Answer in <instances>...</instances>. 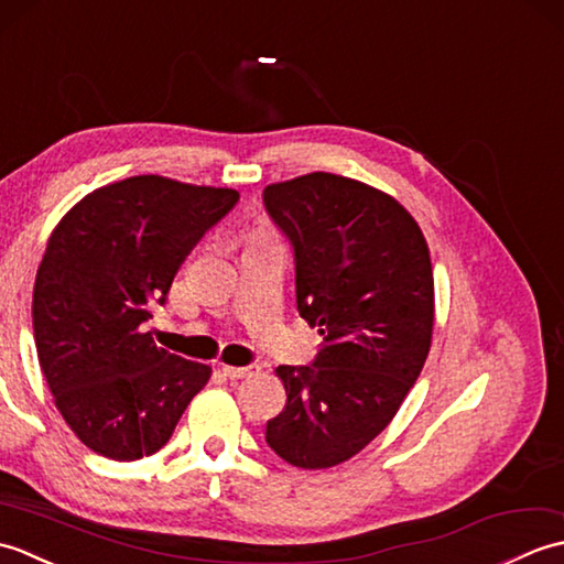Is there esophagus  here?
<instances>
[{
	"label": "esophagus",
	"mask_w": 564,
	"mask_h": 564,
	"mask_svg": "<svg viewBox=\"0 0 564 564\" xmlns=\"http://www.w3.org/2000/svg\"><path fill=\"white\" fill-rule=\"evenodd\" d=\"M257 366H223V373L230 380H239V378H249L257 373Z\"/></svg>",
	"instance_id": "34e87169"
}]
</instances>
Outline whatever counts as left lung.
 Returning a JSON list of instances; mask_svg holds the SVG:
<instances>
[{"label": "left lung", "mask_w": 564, "mask_h": 564, "mask_svg": "<svg viewBox=\"0 0 564 564\" xmlns=\"http://www.w3.org/2000/svg\"><path fill=\"white\" fill-rule=\"evenodd\" d=\"M295 251L297 313L325 337L313 366H279L285 410L267 443L285 463L325 470L364 451L424 368L434 271L416 220L392 196L313 172L263 188Z\"/></svg>", "instance_id": "obj_1"}]
</instances>
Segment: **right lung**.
Returning a JSON list of instances; mask_svg holds the SVG:
<instances>
[{
    "instance_id": "obj_1",
    "label": "right lung",
    "mask_w": 564,
    "mask_h": 564,
    "mask_svg": "<svg viewBox=\"0 0 564 564\" xmlns=\"http://www.w3.org/2000/svg\"><path fill=\"white\" fill-rule=\"evenodd\" d=\"M237 200L235 188L130 176L84 196L47 239L33 285L35 351L67 426L104 458L158 453L208 382L210 366L162 349L145 322Z\"/></svg>"
}]
</instances>
